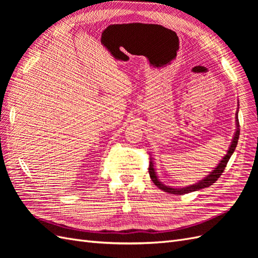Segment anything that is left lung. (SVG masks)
<instances>
[{"mask_svg": "<svg viewBox=\"0 0 258 258\" xmlns=\"http://www.w3.org/2000/svg\"><path fill=\"white\" fill-rule=\"evenodd\" d=\"M238 108H239V104H238ZM238 110L236 113V131L235 135H233V138L231 140V143L228 147V151L226 153V155H224V157L220 160V162L217 163V166L211 171V172L206 175L201 181L195 183L192 185H188V186H184V187H173V186H168L163 184L160 179L158 178L157 172H156V169L154 166V160L151 155V161H150V168H148V172H150V176L152 178V181L154 182V184L158 187L159 189L169 192L171 195H184L187 192H191V191H196V190H200L202 188H206V187H209L212 185L213 183H215V181H217V178L220 177L223 173V171L225 170L226 165H227L228 160L230 159L231 155L233 154L236 150V146L238 144V140H239V135H240V129H239V119H238Z\"/></svg>", "mask_w": 258, "mask_h": 258, "instance_id": "left-lung-1", "label": "left lung"}]
</instances>
